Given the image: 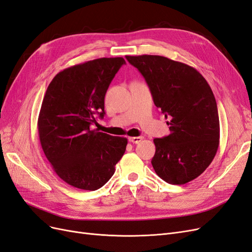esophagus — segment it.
<instances>
[{"mask_svg": "<svg viewBox=\"0 0 252 252\" xmlns=\"http://www.w3.org/2000/svg\"><path fill=\"white\" fill-rule=\"evenodd\" d=\"M143 139H144L143 136H129L128 141L130 143H133V144H139L140 142H142Z\"/></svg>", "mask_w": 252, "mask_h": 252, "instance_id": "1", "label": "esophagus"}]
</instances>
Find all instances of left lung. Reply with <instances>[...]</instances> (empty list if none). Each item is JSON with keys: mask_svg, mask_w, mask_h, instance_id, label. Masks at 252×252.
Instances as JSON below:
<instances>
[{"mask_svg": "<svg viewBox=\"0 0 252 252\" xmlns=\"http://www.w3.org/2000/svg\"><path fill=\"white\" fill-rule=\"evenodd\" d=\"M142 73L170 134L155 139L152 167L172 185L202 174L219 148L220 121L209 84L193 67L161 56H126Z\"/></svg>", "mask_w": 252, "mask_h": 252, "instance_id": "obj_1", "label": "left lung"}]
</instances>
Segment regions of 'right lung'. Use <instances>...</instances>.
Listing matches in <instances>:
<instances>
[{
  "mask_svg": "<svg viewBox=\"0 0 252 252\" xmlns=\"http://www.w3.org/2000/svg\"><path fill=\"white\" fill-rule=\"evenodd\" d=\"M123 58H101L68 67L50 82L37 119L41 146L67 184L96 190L112 177L127 139L90 126L103 119L104 98Z\"/></svg>",
  "mask_w": 252,
  "mask_h": 252,
  "instance_id": "obj_1",
  "label": "right lung"
}]
</instances>
